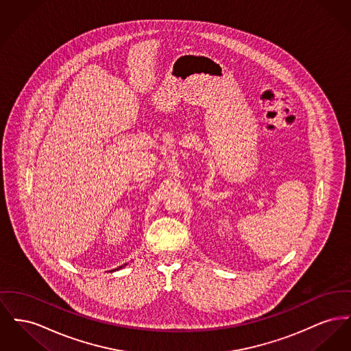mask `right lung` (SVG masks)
<instances>
[{
    "label": "right lung",
    "mask_w": 351,
    "mask_h": 351,
    "mask_svg": "<svg viewBox=\"0 0 351 351\" xmlns=\"http://www.w3.org/2000/svg\"><path fill=\"white\" fill-rule=\"evenodd\" d=\"M119 268H122V267H119Z\"/></svg>",
    "instance_id": "right-lung-1"
}]
</instances>
